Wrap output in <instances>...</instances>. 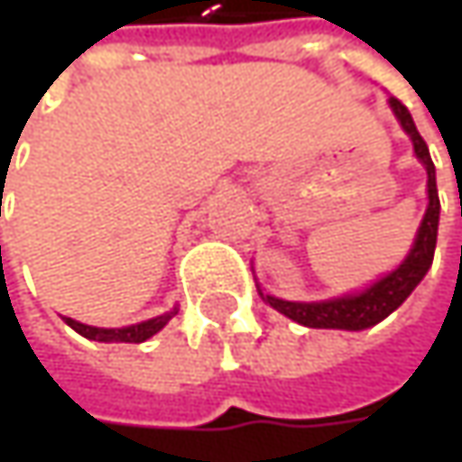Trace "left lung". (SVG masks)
I'll return each instance as SVG.
<instances>
[{"mask_svg":"<svg viewBox=\"0 0 462 462\" xmlns=\"http://www.w3.org/2000/svg\"><path fill=\"white\" fill-rule=\"evenodd\" d=\"M391 106H393L402 128L410 134V139L415 143V154L420 157V162L428 171V211L417 230L415 245H412L410 256L399 264V270H393L391 275H385L383 281H377L372 289H366L361 294H350V297H339V300H328V302H286V300L264 297L270 302V308H275L278 313H283L291 321L310 326V328H350V331L369 328L383 319H388L415 291V286L422 281V275L428 273V267L433 262L436 232H439V208H441L439 189H436V168L428 154V143L417 134L410 109L399 98H391Z\"/></svg>","mask_w":462,"mask_h":462,"instance_id":"1","label":"left lung"}]
</instances>
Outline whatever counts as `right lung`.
I'll return each mask as SVG.
<instances>
[{"label": "right lung", "instance_id": "right-lung-1", "mask_svg": "<svg viewBox=\"0 0 462 462\" xmlns=\"http://www.w3.org/2000/svg\"><path fill=\"white\" fill-rule=\"evenodd\" d=\"M173 316H176V310L173 313H165V316H157V319H149V321L143 323H136V326H125V328H96V326H85V323L71 321V319H66V323L74 331H79L82 337L98 339V342H143L152 334H157Z\"/></svg>", "mask_w": 462, "mask_h": 462}]
</instances>
